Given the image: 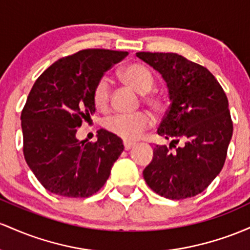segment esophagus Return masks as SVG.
I'll list each match as a JSON object with an SVG mask.
<instances>
[{"label": "esophagus", "instance_id": "obj_1", "mask_svg": "<svg viewBox=\"0 0 250 250\" xmlns=\"http://www.w3.org/2000/svg\"><path fill=\"white\" fill-rule=\"evenodd\" d=\"M133 145H134V143H131V142H126V140H125V142H124V148H125L126 151H128V150H130V148L132 147Z\"/></svg>", "mask_w": 250, "mask_h": 250}]
</instances>
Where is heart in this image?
I'll use <instances>...</instances> for the list:
<instances>
[{"label":"heart","mask_w":250,"mask_h":250,"mask_svg":"<svg viewBox=\"0 0 250 250\" xmlns=\"http://www.w3.org/2000/svg\"><path fill=\"white\" fill-rule=\"evenodd\" d=\"M119 77L126 85L131 86L143 94V102L153 111L161 112L164 108V100L161 95L150 93L155 86V77L146 66L142 63H131L120 69ZM92 102L98 111L106 112L111 105V86L106 77H102L95 83L92 92ZM152 124V119L145 112L136 113H116L107 117L104 127L114 136L125 140H136Z\"/></svg>","instance_id":"b5f03b06"}]
</instances>
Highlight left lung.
<instances>
[{"instance_id":"1","label":"left lung","mask_w":250,"mask_h":250,"mask_svg":"<svg viewBox=\"0 0 250 250\" xmlns=\"http://www.w3.org/2000/svg\"><path fill=\"white\" fill-rule=\"evenodd\" d=\"M167 81L171 105L157 133L171 140L156 145L143 171L145 182L169 200L193 197L222 170L232 136L228 98L206 67L176 53L139 52ZM181 141V147L175 144ZM174 150H172V148Z\"/></svg>"}]
</instances>
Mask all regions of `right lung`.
<instances>
[{
  "mask_svg": "<svg viewBox=\"0 0 250 250\" xmlns=\"http://www.w3.org/2000/svg\"><path fill=\"white\" fill-rule=\"evenodd\" d=\"M127 54L110 49L79 50L55 61L33 85L21 112L23 155L48 191L85 198L107 181L124 150L122 139L103 128L94 143L80 142L75 134L95 112V83Z\"/></svg>",
  "mask_w": 250,
  "mask_h": 250,
  "instance_id": "add662e5",
  "label": "right lung"
}]
</instances>
